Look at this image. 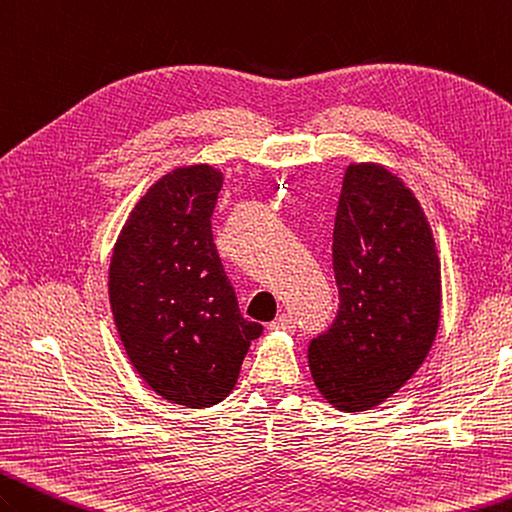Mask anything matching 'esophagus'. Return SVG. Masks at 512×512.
Returning a JSON list of instances; mask_svg holds the SVG:
<instances>
[{"mask_svg": "<svg viewBox=\"0 0 512 512\" xmlns=\"http://www.w3.org/2000/svg\"><path fill=\"white\" fill-rule=\"evenodd\" d=\"M274 331H287V333H293L295 331V317L291 313H282L280 317H276L274 322L269 324Z\"/></svg>", "mask_w": 512, "mask_h": 512, "instance_id": "obj_1", "label": "esophagus"}]
</instances>
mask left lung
I'll return each mask as SVG.
<instances>
[{
	"mask_svg": "<svg viewBox=\"0 0 512 512\" xmlns=\"http://www.w3.org/2000/svg\"><path fill=\"white\" fill-rule=\"evenodd\" d=\"M339 309L309 346L317 390L344 412L379 405L420 368L440 320V260L423 208L377 164H350L333 230Z\"/></svg>",
	"mask_w": 512,
	"mask_h": 512,
	"instance_id": "left-lung-1",
	"label": "left lung"
}]
</instances>
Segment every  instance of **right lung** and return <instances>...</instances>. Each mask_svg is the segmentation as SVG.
<instances>
[{"label": "right lung", "mask_w": 512, "mask_h": 512, "mask_svg": "<svg viewBox=\"0 0 512 512\" xmlns=\"http://www.w3.org/2000/svg\"><path fill=\"white\" fill-rule=\"evenodd\" d=\"M223 177L210 166L162 177L113 249L109 302L124 350L166 401L210 407L232 392L263 326L238 311L212 238Z\"/></svg>", "instance_id": "right-lung-1"}]
</instances>
